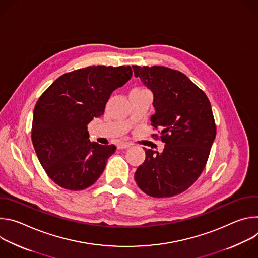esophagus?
I'll return each mask as SVG.
<instances>
[{
    "instance_id": "1",
    "label": "esophagus",
    "mask_w": 258,
    "mask_h": 258,
    "mask_svg": "<svg viewBox=\"0 0 258 258\" xmlns=\"http://www.w3.org/2000/svg\"><path fill=\"white\" fill-rule=\"evenodd\" d=\"M128 147H131V144L126 143V142H119L117 144V149H119V150L126 149V148H128Z\"/></svg>"
}]
</instances>
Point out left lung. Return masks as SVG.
<instances>
[{
  "label": "left lung",
  "mask_w": 258,
  "mask_h": 258,
  "mask_svg": "<svg viewBox=\"0 0 258 258\" xmlns=\"http://www.w3.org/2000/svg\"><path fill=\"white\" fill-rule=\"evenodd\" d=\"M133 69L153 93L151 124L160 130L165 143L161 153L145 148L146 158L135 180L147 195L172 197L189 189L206 165L216 135L211 105L205 93L177 70L138 65Z\"/></svg>",
  "instance_id": "left-lung-1"
}]
</instances>
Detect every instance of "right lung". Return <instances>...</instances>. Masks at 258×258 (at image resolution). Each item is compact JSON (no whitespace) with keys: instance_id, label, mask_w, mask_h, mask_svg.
Segmentation results:
<instances>
[{"instance_id":"right-lung-1","label":"right lung","mask_w":258,"mask_h":258,"mask_svg":"<svg viewBox=\"0 0 258 258\" xmlns=\"http://www.w3.org/2000/svg\"><path fill=\"white\" fill-rule=\"evenodd\" d=\"M132 75L128 65H93L65 73L39 98L31 140L42 166L58 186L84 190L102 174L116 147L90 142L88 124L103 115L110 95Z\"/></svg>"}]
</instances>
